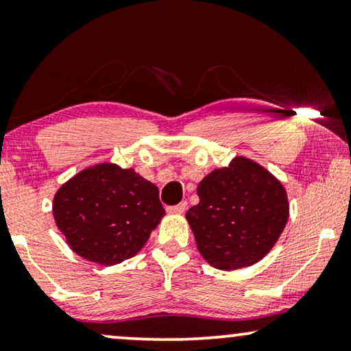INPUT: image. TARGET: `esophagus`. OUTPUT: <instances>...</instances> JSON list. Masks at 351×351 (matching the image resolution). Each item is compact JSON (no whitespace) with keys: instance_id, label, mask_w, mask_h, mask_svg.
Returning a JSON list of instances; mask_svg holds the SVG:
<instances>
[{"instance_id":"obj_1","label":"esophagus","mask_w":351,"mask_h":351,"mask_svg":"<svg viewBox=\"0 0 351 351\" xmlns=\"http://www.w3.org/2000/svg\"><path fill=\"white\" fill-rule=\"evenodd\" d=\"M186 208H189V206H186V201H182V203H179L177 206H171V208H167V213H171V214H184L185 210H186Z\"/></svg>"}]
</instances>
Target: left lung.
I'll return each mask as SVG.
<instances>
[{
	"instance_id": "8db88e82",
	"label": "left lung",
	"mask_w": 351,
	"mask_h": 351,
	"mask_svg": "<svg viewBox=\"0 0 351 351\" xmlns=\"http://www.w3.org/2000/svg\"><path fill=\"white\" fill-rule=\"evenodd\" d=\"M199 203L185 219L206 262L232 271L262 261L289 219V201L280 180L246 156L209 172L198 184Z\"/></svg>"
}]
</instances>
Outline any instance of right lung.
<instances>
[{
  "mask_svg": "<svg viewBox=\"0 0 351 351\" xmlns=\"http://www.w3.org/2000/svg\"><path fill=\"white\" fill-rule=\"evenodd\" d=\"M158 186L114 162L84 167L56 191L52 215L73 252L117 265L145 246L165 217Z\"/></svg>",
  "mask_w": 351,
  "mask_h": 351,
  "instance_id": "obj_1",
  "label": "right lung"
}]
</instances>
